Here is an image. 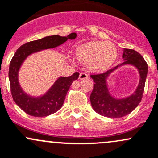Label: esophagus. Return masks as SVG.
Instances as JSON below:
<instances>
[{"label": "esophagus", "mask_w": 158, "mask_h": 158, "mask_svg": "<svg viewBox=\"0 0 158 158\" xmlns=\"http://www.w3.org/2000/svg\"><path fill=\"white\" fill-rule=\"evenodd\" d=\"M89 78V76H88L86 73H81L80 75H79V79H80V80H82V79H88Z\"/></svg>", "instance_id": "34e87169"}]
</instances>
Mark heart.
<instances>
[{
    "label": "heart",
    "instance_id": "heart-1",
    "mask_svg": "<svg viewBox=\"0 0 158 158\" xmlns=\"http://www.w3.org/2000/svg\"><path fill=\"white\" fill-rule=\"evenodd\" d=\"M117 57L114 44L104 41H88L78 46L75 51V57L80 64L88 65L91 70L98 73L110 69Z\"/></svg>",
    "mask_w": 158,
    "mask_h": 158
}]
</instances>
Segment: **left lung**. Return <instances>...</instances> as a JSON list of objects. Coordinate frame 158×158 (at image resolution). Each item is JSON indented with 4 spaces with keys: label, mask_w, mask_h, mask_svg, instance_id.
<instances>
[{
    "label": "left lung",
    "mask_w": 158,
    "mask_h": 158,
    "mask_svg": "<svg viewBox=\"0 0 158 158\" xmlns=\"http://www.w3.org/2000/svg\"><path fill=\"white\" fill-rule=\"evenodd\" d=\"M123 58L125 61L120 65L102 73L90 76L94 82L90 95L92 108L96 113L104 117L119 118L127 116L134 110L142 101L148 74L147 63L139 53L132 49L124 48ZM124 64H132L137 68L140 74V81L134 94L126 99H116L109 94L106 79L113 71Z\"/></svg>",
    "instance_id": "1"
}]
</instances>
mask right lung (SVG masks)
I'll return each mask as SVG.
<instances>
[{
    "label": "right lung",
    "instance_id": "add662e5",
    "mask_svg": "<svg viewBox=\"0 0 158 158\" xmlns=\"http://www.w3.org/2000/svg\"><path fill=\"white\" fill-rule=\"evenodd\" d=\"M75 32L66 37L59 35L47 36L43 39L29 41L19 47L14 54L9 67V79L11 94L14 102L27 114L33 117H46L57 112L63 106L66 94L79 73H75L68 77H60L44 95L32 98L23 92L18 82V71L21 64L29 54L44 49L53 48L60 45L67 39H76Z\"/></svg>",
    "mask_w": 158,
    "mask_h": 158
}]
</instances>
